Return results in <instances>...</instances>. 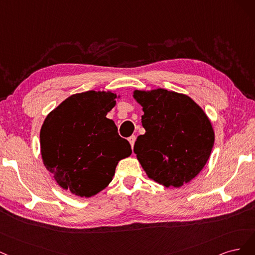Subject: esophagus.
Segmentation results:
<instances>
[{"label":"esophagus","mask_w":255,"mask_h":255,"mask_svg":"<svg viewBox=\"0 0 255 255\" xmlns=\"http://www.w3.org/2000/svg\"><path fill=\"white\" fill-rule=\"evenodd\" d=\"M135 135H131L129 138H128V141H129V143H130V145H131V147H132L133 148V146H134V142H135Z\"/></svg>","instance_id":"1"}]
</instances>
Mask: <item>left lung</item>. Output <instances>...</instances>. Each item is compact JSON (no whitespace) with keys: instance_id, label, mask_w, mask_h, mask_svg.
Masks as SVG:
<instances>
[{"instance_id":"obj_1","label":"left lung","mask_w":255,"mask_h":255,"mask_svg":"<svg viewBox=\"0 0 255 255\" xmlns=\"http://www.w3.org/2000/svg\"><path fill=\"white\" fill-rule=\"evenodd\" d=\"M143 107L133 151L147 177L165 187H180L199 174L215 141L212 123L190 96L165 89L134 90Z\"/></svg>"}]
</instances>
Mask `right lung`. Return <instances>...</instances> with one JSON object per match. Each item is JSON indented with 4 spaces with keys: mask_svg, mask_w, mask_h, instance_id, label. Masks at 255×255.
Returning a JSON list of instances; mask_svg holds the SVG:
<instances>
[{
    "mask_svg": "<svg viewBox=\"0 0 255 255\" xmlns=\"http://www.w3.org/2000/svg\"><path fill=\"white\" fill-rule=\"evenodd\" d=\"M112 91L73 94L45 118L40 151L45 168L65 191L95 196L109 185L118 163L131 154L127 139L106 116L117 102Z\"/></svg>",
    "mask_w": 255,
    "mask_h": 255,
    "instance_id": "right-lung-1",
    "label": "right lung"
}]
</instances>
